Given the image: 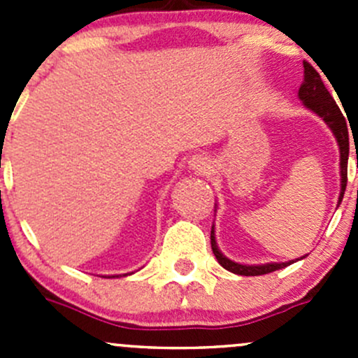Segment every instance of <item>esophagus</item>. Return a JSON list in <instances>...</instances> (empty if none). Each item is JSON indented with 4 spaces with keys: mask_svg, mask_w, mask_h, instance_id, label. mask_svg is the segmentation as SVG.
Wrapping results in <instances>:
<instances>
[{
    "mask_svg": "<svg viewBox=\"0 0 358 358\" xmlns=\"http://www.w3.org/2000/svg\"><path fill=\"white\" fill-rule=\"evenodd\" d=\"M189 168L197 173H208L211 169V159L204 156V154H196V156L190 157Z\"/></svg>",
    "mask_w": 358,
    "mask_h": 358,
    "instance_id": "34e87169",
    "label": "esophagus"
}]
</instances>
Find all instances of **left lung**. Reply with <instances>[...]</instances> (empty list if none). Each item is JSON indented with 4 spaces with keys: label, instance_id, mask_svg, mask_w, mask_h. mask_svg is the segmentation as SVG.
I'll return each instance as SVG.
<instances>
[{
    "label": "left lung",
    "instance_id": "obj_1",
    "mask_svg": "<svg viewBox=\"0 0 358 358\" xmlns=\"http://www.w3.org/2000/svg\"><path fill=\"white\" fill-rule=\"evenodd\" d=\"M303 67H305V81L299 86L298 96L303 102V106L308 110H312L313 114H317L319 117H322V121L329 126V129L333 131L336 142H338L339 147V175H341V190H339L338 197V206L341 204L343 194H345L346 189V171H348V152H350V140H348V124L345 121V115L341 114L339 107L336 106L334 99L331 96V93L327 92V88L324 86L322 79H320L319 72L315 71L308 62H303ZM216 208V204H215ZM211 249L215 252L216 259H218L220 265L223 266L229 272L237 273V275H263V273L275 272V270L284 268V266L294 263V259L284 263H263V265H243V263L232 262L230 258H227L222 251L218 249V244H216V236H215V225L211 227ZM306 256V255H305ZM305 256H301L303 259ZM296 259V262H298Z\"/></svg>",
    "mask_w": 358,
    "mask_h": 358
}]
</instances>
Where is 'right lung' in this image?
Here are the masks:
<instances>
[{
  "mask_svg": "<svg viewBox=\"0 0 358 358\" xmlns=\"http://www.w3.org/2000/svg\"><path fill=\"white\" fill-rule=\"evenodd\" d=\"M112 277H117V275H112Z\"/></svg>",
  "mask_w": 358,
  "mask_h": 358,
  "instance_id": "add662e5",
  "label": "right lung"
}]
</instances>
